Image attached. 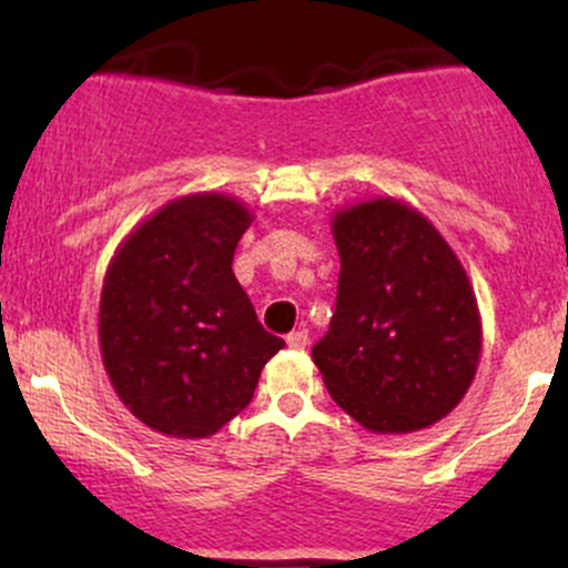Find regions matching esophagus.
Segmentation results:
<instances>
[{
    "mask_svg": "<svg viewBox=\"0 0 568 568\" xmlns=\"http://www.w3.org/2000/svg\"><path fill=\"white\" fill-rule=\"evenodd\" d=\"M285 342H288L291 349H304L306 342H310V336H306L304 328H298V331H293V334L285 336Z\"/></svg>",
    "mask_w": 568,
    "mask_h": 568,
    "instance_id": "obj_1",
    "label": "esophagus"
}]
</instances>
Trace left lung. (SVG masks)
Listing matches in <instances>:
<instances>
[{
	"mask_svg": "<svg viewBox=\"0 0 568 568\" xmlns=\"http://www.w3.org/2000/svg\"><path fill=\"white\" fill-rule=\"evenodd\" d=\"M342 258L331 328L312 347L325 387L379 435L425 429L475 379L484 328L452 245L408 202L371 197L334 213Z\"/></svg>",
	"mask_w": 568,
	"mask_h": 568,
	"instance_id": "obj_1",
	"label": "left lung"
}]
</instances>
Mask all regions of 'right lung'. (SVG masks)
Instances as JSON below:
<instances>
[{
    "label": "right lung",
    "mask_w": 568,
    "mask_h": 568,
    "mask_svg": "<svg viewBox=\"0 0 568 568\" xmlns=\"http://www.w3.org/2000/svg\"><path fill=\"white\" fill-rule=\"evenodd\" d=\"M251 221L226 194H186L141 221L109 262L98 306L103 368L130 414L162 435L219 433L285 347L232 272Z\"/></svg>",
    "instance_id": "obj_1"
}]
</instances>
